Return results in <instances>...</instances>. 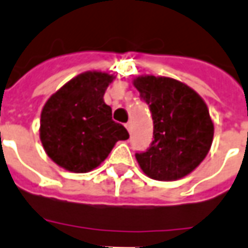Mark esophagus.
<instances>
[{
    "label": "esophagus",
    "mask_w": 248,
    "mask_h": 248,
    "mask_svg": "<svg viewBox=\"0 0 248 248\" xmlns=\"http://www.w3.org/2000/svg\"><path fill=\"white\" fill-rule=\"evenodd\" d=\"M124 126H126L127 131H129V133H131V129H133V127H131V122H127V124H124Z\"/></svg>",
    "instance_id": "34e87169"
}]
</instances>
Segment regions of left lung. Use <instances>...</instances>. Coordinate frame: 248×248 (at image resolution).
I'll return each instance as SVG.
<instances>
[{
	"mask_svg": "<svg viewBox=\"0 0 248 248\" xmlns=\"http://www.w3.org/2000/svg\"><path fill=\"white\" fill-rule=\"evenodd\" d=\"M133 85L150 108L154 140L135 154L142 171L155 181H177L194 171L210 151L214 124L203 98L169 77H135Z\"/></svg>",
	"mask_w": 248,
	"mask_h": 248,
	"instance_id": "obj_1",
	"label": "left lung"
}]
</instances>
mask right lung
Segmentation results:
<instances>
[{
  "label": "right lung",
  "mask_w": 248,
  "mask_h": 248,
  "mask_svg": "<svg viewBox=\"0 0 248 248\" xmlns=\"http://www.w3.org/2000/svg\"><path fill=\"white\" fill-rule=\"evenodd\" d=\"M114 78L105 71H85L66 82L42 108L41 143L51 161L67 171H92L118 140L129 138L103 101Z\"/></svg>",
  "instance_id": "obj_1"
}]
</instances>
